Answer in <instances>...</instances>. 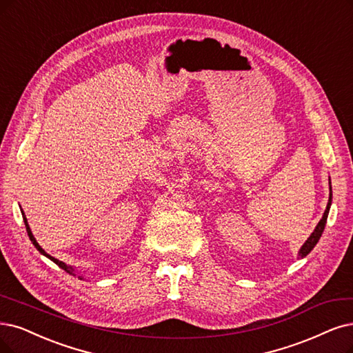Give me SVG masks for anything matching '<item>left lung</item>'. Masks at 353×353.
Returning <instances> with one entry per match:
<instances>
[{
  "instance_id": "obj_1",
  "label": "left lung",
  "mask_w": 353,
  "mask_h": 353,
  "mask_svg": "<svg viewBox=\"0 0 353 353\" xmlns=\"http://www.w3.org/2000/svg\"><path fill=\"white\" fill-rule=\"evenodd\" d=\"M330 183V196H329V202H327V206H325V211H324V214H323V218L319 221V224H317V227L314 228V231L311 232V236L307 239V241L303 244V247L301 249H299V252H298V256H299V259H303V257H305L312 249H314L316 247V244L319 243V240H320V237H321V234H323V231H324V227H325V223H327V216H329V211H330V205H332V181H329Z\"/></svg>"
}]
</instances>
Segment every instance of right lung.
I'll use <instances>...</instances> for the list:
<instances>
[{"label":"right lung","mask_w":353,"mask_h":353,"mask_svg":"<svg viewBox=\"0 0 353 353\" xmlns=\"http://www.w3.org/2000/svg\"><path fill=\"white\" fill-rule=\"evenodd\" d=\"M21 215H23V221H24V225H26V231H28V236H29V239H30V241L33 243V245L36 247V249L39 250V253L41 254H43V256H46L48 259H50L52 262L54 263H57L61 269H63L65 272L67 273H70V275H74L75 276V269L72 268V266H70V265H67V263H63V262H61V260H58V259H55V257H52L50 254H48L41 245H39V243L36 241V239H34V236L32 234V230H30V227H29V223H28V218H26V215H24V212H23V210H21ZM80 279H83V276H78Z\"/></svg>","instance_id":"1"}]
</instances>
